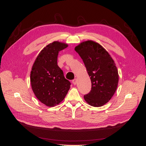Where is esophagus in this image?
<instances>
[{
    "mask_svg": "<svg viewBox=\"0 0 146 146\" xmlns=\"http://www.w3.org/2000/svg\"><path fill=\"white\" fill-rule=\"evenodd\" d=\"M77 82V78H75V79H74V80H72V83L74 84V85H76Z\"/></svg>",
    "mask_w": 146,
    "mask_h": 146,
    "instance_id": "34e87169",
    "label": "esophagus"
}]
</instances>
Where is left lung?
Instances as JSON below:
<instances>
[{
    "mask_svg": "<svg viewBox=\"0 0 146 146\" xmlns=\"http://www.w3.org/2000/svg\"><path fill=\"white\" fill-rule=\"evenodd\" d=\"M75 50L83 60L91 81V90L84 99L92 107L103 106L111 99L118 85L114 60L102 46L91 40L81 42Z\"/></svg>",
    "mask_w": 146,
    "mask_h": 146,
    "instance_id": "1",
    "label": "left lung"
}]
</instances>
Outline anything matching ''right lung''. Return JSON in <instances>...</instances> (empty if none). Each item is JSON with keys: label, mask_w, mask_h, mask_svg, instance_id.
Listing matches in <instances>:
<instances>
[{"label": "right lung", "mask_w": 146, "mask_h": 146, "mask_svg": "<svg viewBox=\"0 0 146 146\" xmlns=\"http://www.w3.org/2000/svg\"><path fill=\"white\" fill-rule=\"evenodd\" d=\"M67 44L54 41L40 52L32 68L30 82L36 98L47 107H54L63 101L70 88V83L64 77L57 64L60 51Z\"/></svg>", "instance_id": "right-lung-1"}]
</instances>
